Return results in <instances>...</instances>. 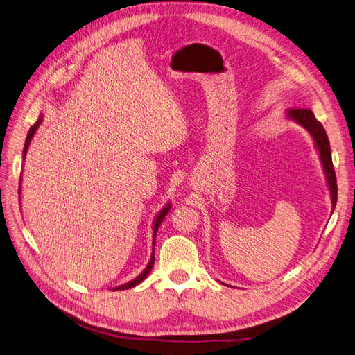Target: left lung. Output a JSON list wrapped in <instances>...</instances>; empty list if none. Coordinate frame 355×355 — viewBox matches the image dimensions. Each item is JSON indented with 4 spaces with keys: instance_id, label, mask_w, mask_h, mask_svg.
I'll return each instance as SVG.
<instances>
[{
    "instance_id": "1",
    "label": "left lung",
    "mask_w": 355,
    "mask_h": 355,
    "mask_svg": "<svg viewBox=\"0 0 355 355\" xmlns=\"http://www.w3.org/2000/svg\"><path fill=\"white\" fill-rule=\"evenodd\" d=\"M288 116L293 118L295 121L299 124H302L306 130L313 135L315 145L318 148V153L321 157V161H323V167L326 171V178L330 187L331 192V202L333 207L336 206V200H338V185H336V173L335 168H333L331 163V154H330V145H329V137L326 135L324 127L321 125V123L314 116L313 111L305 110V108H297L292 110L288 112Z\"/></svg>"
}]
</instances>
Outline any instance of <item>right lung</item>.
Here are the masks:
<instances>
[{"label":"right lung","instance_id":"add662e5","mask_svg":"<svg viewBox=\"0 0 355 355\" xmlns=\"http://www.w3.org/2000/svg\"><path fill=\"white\" fill-rule=\"evenodd\" d=\"M41 120L42 118H40V120L32 125L31 128H29V132H28V137H26V142H25V149H24V158H25V155H26V151H28V146H29V142H31V139H32V136H34V133H35V130L38 128V125H40V123H41ZM170 210V206L167 204V206L161 210V213L158 214V218H157V220L154 222V245H155V235H157V231H158V227L161 225V222H163V219L166 218V214H167V211ZM154 261H155V253L153 252V256H151V261H149V263H148V266L145 268V271L139 275V277H136L133 282H130V283H127V284H123V286H118V287H115L114 290H124V288H132V287H135V286H137L139 283L141 282H144L145 278H146V275L149 274V271L153 270V266H154Z\"/></svg>","mask_w":355,"mask_h":355}]
</instances>
